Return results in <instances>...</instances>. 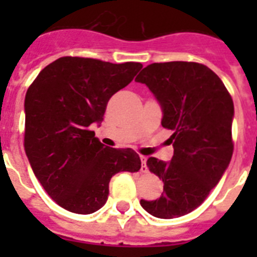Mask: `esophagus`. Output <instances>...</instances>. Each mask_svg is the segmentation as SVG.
<instances>
[{
  "label": "esophagus",
  "instance_id": "obj_1",
  "mask_svg": "<svg viewBox=\"0 0 257 257\" xmlns=\"http://www.w3.org/2000/svg\"><path fill=\"white\" fill-rule=\"evenodd\" d=\"M140 160H141V172H147V156H140Z\"/></svg>",
  "mask_w": 257,
  "mask_h": 257
}]
</instances>
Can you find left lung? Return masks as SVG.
Segmentation results:
<instances>
[{
  "mask_svg": "<svg viewBox=\"0 0 257 257\" xmlns=\"http://www.w3.org/2000/svg\"><path fill=\"white\" fill-rule=\"evenodd\" d=\"M136 81L159 101L161 125L172 131L173 144L171 161H147L164 183L163 195L140 204L159 219L180 217L207 199L231 163L233 101L219 76L197 62H155Z\"/></svg>",
  "mask_w": 257,
  "mask_h": 257,
  "instance_id": "obj_1",
  "label": "left lung"
}]
</instances>
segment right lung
I'll list each match as a JSON object with an SVG mask.
<instances>
[{
  "label": "right lung",
  "instance_id": "add662e5",
  "mask_svg": "<svg viewBox=\"0 0 257 257\" xmlns=\"http://www.w3.org/2000/svg\"><path fill=\"white\" fill-rule=\"evenodd\" d=\"M141 68L140 62L61 57L45 66L28 89L26 156L46 193L66 211H98L108 200L112 176L141 168L133 149L105 147L90 131L104 120L109 98Z\"/></svg>",
  "mask_w": 257,
  "mask_h": 257
}]
</instances>
